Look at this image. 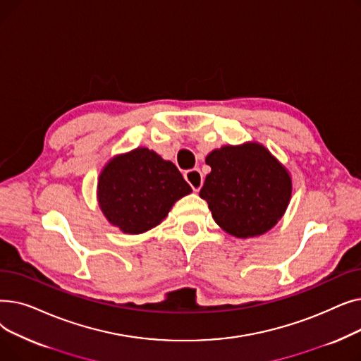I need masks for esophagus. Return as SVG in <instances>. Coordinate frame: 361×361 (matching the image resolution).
<instances>
[{"label":"esophagus","instance_id":"obj_1","mask_svg":"<svg viewBox=\"0 0 361 361\" xmlns=\"http://www.w3.org/2000/svg\"><path fill=\"white\" fill-rule=\"evenodd\" d=\"M184 178L185 181L192 185V188L195 192H199L202 185H203V176L200 173L199 168H193V169H188L184 173Z\"/></svg>","mask_w":361,"mask_h":361}]
</instances>
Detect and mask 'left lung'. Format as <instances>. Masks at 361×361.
Wrapping results in <instances>:
<instances>
[{
	"instance_id": "obj_1",
	"label": "left lung",
	"mask_w": 361,
	"mask_h": 361,
	"mask_svg": "<svg viewBox=\"0 0 361 361\" xmlns=\"http://www.w3.org/2000/svg\"><path fill=\"white\" fill-rule=\"evenodd\" d=\"M212 168L199 196L221 228L237 238L268 233L293 195L288 169L257 142L225 145L206 157Z\"/></svg>"
}]
</instances>
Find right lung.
I'll return each mask as SVG.
<instances>
[{
    "label": "right lung",
    "instance_id": "right-lung-1",
    "mask_svg": "<svg viewBox=\"0 0 361 361\" xmlns=\"http://www.w3.org/2000/svg\"><path fill=\"white\" fill-rule=\"evenodd\" d=\"M177 166L147 147L111 158L102 168L97 197L106 221L124 234L159 225L177 200L190 195Z\"/></svg>",
    "mask_w": 361,
    "mask_h": 361
}]
</instances>
